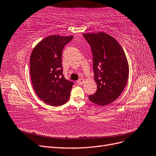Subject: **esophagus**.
<instances>
[{
  "instance_id": "34e87169",
  "label": "esophagus",
  "mask_w": 156,
  "mask_h": 156,
  "mask_svg": "<svg viewBox=\"0 0 156 156\" xmlns=\"http://www.w3.org/2000/svg\"><path fill=\"white\" fill-rule=\"evenodd\" d=\"M77 83L78 84H83V83H84V79H83V78L79 79L78 80V81H77Z\"/></svg>"
}]
</instances>
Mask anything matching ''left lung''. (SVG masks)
<instances>
[{"instance_id": "left-lung-1", "label": "left lung", "mask_w": 156, "mask_h": 156, "mask_svg": "<svg viewBox=\"0 0 156 156\" xmlns=\"http://www.w3.org/2000/svg\"><path fill=\"white\" fill-rule=\"evenodd\" d=\"M90 45L94 80L97 91L88 96L93 103L104 106L119 98L129 77V64L125 52L114 37L105 32L84 33Z\"/></svg>"}]
</instances>
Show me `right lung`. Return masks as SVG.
<instances>
[{"mask_svg": "<svg viewBox=\"0 0 156 156\" xmlns=\"http://www.w3.org/2000/svg\"><path fill=\"white\" fill-rule=\"evenodd\" d=\"M73 36L51 35L41 40L33 49L30 58L31 81L41 100L51 106L66 103L73 83L62 74V53Z\"/></svg>", "mask_w": 156, "mask_h": 156, "instance_id": "right-lung-1", "label": "right lung"}]
</instances>
